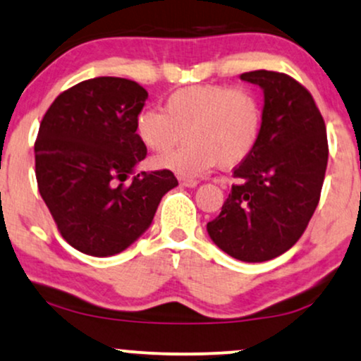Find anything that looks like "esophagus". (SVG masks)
Listing matches in <instances>:
<instances>
[{
  "label": "esophagus",
  "mask_w": 361,
  "mask_h": 361,
  "mask_svg": "<svg viewBox=\"0 0 361 361\" xmlns=\"http://www.w3.org/2000/svg\"><path fill=\"white\" fill-rule=\"evenodd\" d=\"M199 180H194V179H180V185H184V188H197Z\"/></svg>",
  "instance_id": "34e87169"
}]
</instances>
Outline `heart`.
I'll use <instances>...</instances> for the list:
<instances>
[{"instance_id": "heart-1", "label": "heart", "mask_w": 361, "mask_h": 361, "mask_svg": "<svg viewBox=\"0 0 361 361\" xmlns=\"http://www.w3.org/2000/svg\"><path fill=\"white\" fill-rule=\"evenodd\" d=\"M262 106L243 87L201 84L173 91L164 109L145 108L135 118V133L150 152L171 150L184 133L188 145L157 157L154 165L180 177L204 176L216 165L231 169L255 148Z\"/></svg>"}]
</instances>
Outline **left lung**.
I'll return each instance as SVG.
<instances>
[{"label":"left lung","mask_w":361,"mask_h":361,"mask_svg":"<svg viewBox=\"0 0 361 361\" xmlns=\"http://www.w3.org/2000/svg\"><path fill=\"white\" fill-rule=\"evenodd\" d=\"M264 91L255 148L233 172L238 184L207 223V235L236 260L258 264L294 247L314 214L328 165L324 120L304 86L287 74L240 75Z\"/></svg>","instance_id":"obj_1"}]
</instances>
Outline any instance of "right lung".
I'll return each instance as SVG.
<instances>
[{
	"label": "right lung",
	"mask_w": 361,
	"mask_h": 361,
	"mask_svg": "<svg viewBox=\"0 0 361 361\" xmlns=\"http://www.w3.org/2000/svg\"><path fill=\"white\" fill-rule=\"evenodd\" d=\"M147 97L135 80L87 79L57 96L40 123L38 190L63 240L86 255L111 257L133 245L177 185L171 171L137 172L147 147L135 118Z\"/></svg>",
	"instance_id": "add662e5"
}]
</instances>
